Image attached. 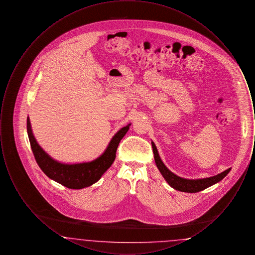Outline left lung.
<instances>
[{"label":"left lung","instance_id":"obj_1","mask_svg":"<svg viewBox=\"0 0 255 255\" xmlns=\"http://www.w3.org/2000/svg\"><path fill=\"white\" fill-rule=\"evenodd\" d=\"M152 147H153V152H154V158H155V162L158 167V171L164 178V180L167 182L171 187H173L176 190L182 191V192H187V193H196L199 191H202L206 189L207 187L217 183V182L222 181L231 171V168L225 170L222 173L218 175L208 177V178H204V179H185L180 177L176 174H174L172 171H170L165 164L162 162L161 158L158 155V149L156 147V144L154 141H151Z\"/></svg>","mask_w":255,"mask_h":255}]
</instances>
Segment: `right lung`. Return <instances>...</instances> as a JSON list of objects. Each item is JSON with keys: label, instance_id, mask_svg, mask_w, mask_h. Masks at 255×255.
Here are the masks:
<instances>
[{"label": "right lung", "instance_id": "obj_1", "mask_svg": "<svg viewBox=\"0 0 255 255\" xmlns=\"http://www.w3.org/2000/svg\"><path fill=\"white\" fill-rule=\"evenodd\" d=\"M131 123L122 127L113 135L104 152L91 161L66 163L50 157L39 145L32 132L30 120L27 117L26 129L30 146L37 163L42 171L54 182L71 189H82L98 182L102 175L109 169L116 158V152L122 137L129 130Z\"/></svg>", "mask_w": 255, "mask_h": 255}]
</instances>
